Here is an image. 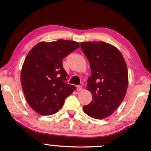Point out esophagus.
<instances>
[{"mask_svg":"<svg viewBox=\"0 0 151 151\" xmlns=\"http://www.w3.org/2000/svg\"><path fill=\"white\" fill-rule=\"evenodd\" d=\"M77 90L78 91H82V86H80V85L77 86Z\"/></svg>","mask_w":151,"mask_h":151,"instance_id":"34e87169","label":"esophagus"}]
</instances>
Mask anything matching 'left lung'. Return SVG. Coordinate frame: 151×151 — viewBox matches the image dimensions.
<instances>
[{"instance_id":"8db88e82","label":"left lung","mask_w":151,"mask_h":151,"mask_svg":"<svg viewBox=\"0 0 151 151\" xmlns=\"http://www.w3.org/2000/svg\"><path fill=\"white\" fill-rule=\"evenodd\" d=\"M81 49L90 63L91 77L87 89L93 101L83 109L93 118L108 117L121 104L128 86V73L123 56L113 45L103 42L81 43Z\"/></svg>"}]
</instances>
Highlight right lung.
I'll use <instances>...</instances> for the list:
<instances>
[{"instance_id":"obj_1","label":"right lung","mask_w":151,"mask_h":151,"mask_svg":"<svg viewBox=\"0 0 151 151\" xmlns=\"http://www.w3.org/2000/svg\"><path fill=\"white\" fill-rule=\"evenodd\" d=\"M79 47L77 42L58 40L38 43L28 53L22 66L21 83L25 98L37 114H56L75 90L67 83L68 75L62 61Z\"/></svg>"}]
</instances>
